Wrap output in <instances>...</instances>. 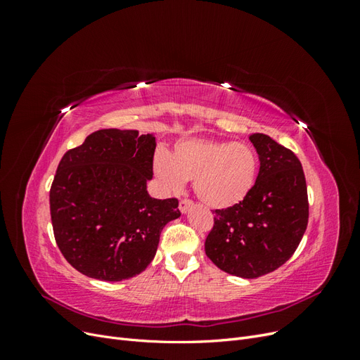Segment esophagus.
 I'll return each mask as SVG.
<instances>
[{
    "instance_id": "esophagus-1",
    "label": "esophagus",
    "mask_w": 360,
    "mask_h": 360,
    "mask_svg": "<svg viewBox=\"0 0 360 360\" xmlns=\"http://www.w3.org/2000/svg\"><path fill=\"white\" fill-rule=\"evenodd\" d=\"M192 204H193V202L189 201V200H181L180 204H179V209H180L181 213H188V210L191 209Z\"/></svg>"
}]
</instances>
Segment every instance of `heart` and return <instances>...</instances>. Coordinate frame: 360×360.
<instances>
[{"label":"heart","instance_id":"1","mask_svg":"<svg viewBox=\"0 0 360 360\" xmlns=\"http://www.w3.org/2000/svg\"><path fill=\"white\" fill-rule=\"evenodd\" d=\"M153 169L167 192L180 193L186 180H193V191L205 205L225 210L252 191L258 158L245 143L188 138L177 141L169 155L158 151Z\"/></svg>","mask_w":360,"mask_h":360}]
</instances>
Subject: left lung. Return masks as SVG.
Instances as JSON below:
<instances>
[{
	"instance_id": "1",
	"label": "left lung",
	"mask_w": 360,
	"mask_h": 360,
	"mask_svg": "<svg viewBox=\"0 0 360 360\" xmlns=\"http://www.w3.org/2000/svg\"><path fill=\"white\" fill-rule=\"evenodd\" d=\"M259 171L252 191L234 207L214 210L205 255L226 274L254 279L294 254L308 225V192L302 163L264 134L249 135Z\"/></svg>"
}]
</instances>
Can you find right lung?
Returning a JSON list of instances; mask_svg holds the SVG:
<instances>
[{
    "instance_id": "1",
    "label": "right lung",
    "mask_w": 360,
    "mask_h": 360,
    "mask_svg": "<svg viewBox=\"0 0 360 360\" xmlns=\"http://www.w3.org/2000/svg\"><path fill=\"white\" fill-rule=\"evenodd\" d=\"M155 150L153 134L102 129L60 160L49 192L53 236L82 275L111 282L139 275L163 226L180 217L176 198L147 192Z\"/></svg>"
}]
</instances>
